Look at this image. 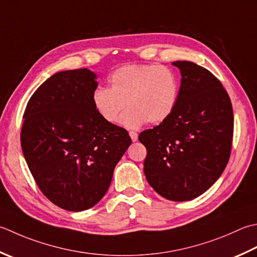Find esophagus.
Here are the masks:
<instances>
[{"mask_svg":"<svg viewBox=\"0 0 257 257\" xmlns=\"http://www.w3.org/2000/svg\"><path fill=\"white\" fill-rule=\"evenodd\" d=\"M129 136H130V138H132L133 142H137V139H138V134L137 133L129 132Z\"/></svg>","mask_w":257,"mask_h":257,"instance_id":"34e87169","label":"esophagus"}]
</instances>
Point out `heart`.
I'll list each match as a JSON object with an SVG mask.
<instances>
[{
    "label": "heart",
    "mask_w": 257,
    "mask_h": 257,
    "mask_svg": "<svg viewBox=\"0 0 257 257\" xmlns=\"http://www.w3.org/2000/svg\"><path fill=\"white\" fill-rule=\"evenodd\" d=\"M108 83L109 88L98 87L92 92L95 112L114 123L127 103L120 122L129 129L165 121L178 101V77L165 65L125 64L109 75Z\"/></svg>",
    "instance_id": "1"
}]
</instances>
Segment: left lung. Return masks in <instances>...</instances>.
<instances>
[{"mask_svg": "<svg viewBox=\"0 0 257 257\" xmlns=\"http://www.w3.org/2000/svg\"><path fill=\"white\" fill-rule=\"evenodd\" d=\"M180 70L179 97L174 112L139 142L147 149L144 173L156 193L186 202L205 193L228 163L234 117L232 102L215 75L190 61Z\"/></svg>", "mask_w": 257, "mask_h": 257, "instance_id": "8db88e82", "label": "left lung"}]
</instances>
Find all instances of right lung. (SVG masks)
<instances>
[{
    "mask_svg": "<svg viewBox=\"0 0 257 257\" xmlns=\"http://www.w3.org/2000/svg\"><path fill=\"white\" fill-rule=\"evenodd\" d=\"M95 79L85 68L55 73L35 90L23 114L21 147L30 172L50 202L71 212L103 197L132 144L127 130L95 112Z\"/></svg>",
    "mask_w": 257,
    "mask_h": 257,
    "instance_id": "1",
    "label": "right lung"
}]
</instances>
